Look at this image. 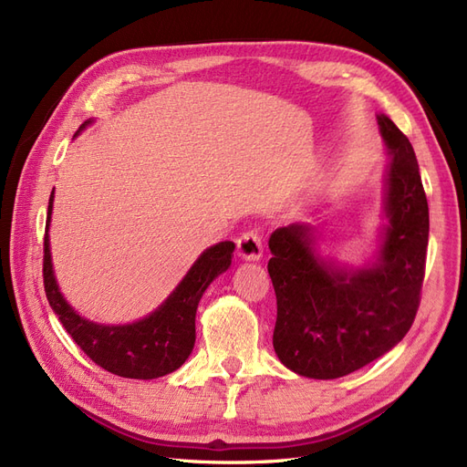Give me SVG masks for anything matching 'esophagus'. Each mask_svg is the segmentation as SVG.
<instances>
[{
    "label": "esophagus",
    "instance_id": "1",
    "mask_svg": "<svg viewBox=\"0 0 467 467\" xmlns=\"http://www.w3.org/2000/svg\"><path fill=\"white\" fill-rule=\"evenodd\" d=\"M237 253L239 257L247 261H257L263 255V235L259 230L244 232L237 237Z\"/></svg>",
    "mask_w": 467,
    "mask_h": 467
}]
</instances>
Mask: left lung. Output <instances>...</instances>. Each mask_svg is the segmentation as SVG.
<instances>
[{"label": "left lung", "mask_w": 467, "mask_h": 467, "mask_svg": "<svg viewBox=\"0 0 467 467\" xmlns=\"http://www.w3.org/2000/svg\"><path fill=\"white\" fill-rule=\"evenodd\" d=\"M391 153L386 182L388 228L372 265L357 268L323 261L306 223L278 228L268 261L276 294L273 347L292 372L335 379L355 372L398 345L415 321L429 245V204L407 136L378 117Z\"/></svg>", "instance_id": "8db88e82"}]
</instances>
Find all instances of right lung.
<instances>
[{"label": "right lung", "mask_w": 467, "mask_h": 467, "mask_svg": "<svg viewBox=\"0 0 467 467\" xmlns=\"http://www.w3.org/2000/svg\"><path fill=\"white\" fill-rule=\"evenodd\" d=\"M91 122V120H89ZM86 122V124H89ZM86 124L81 129H86ZM79 130L76 132V136ZM54 191L48 201L47 232L50 225ZM232 242H220L206 249L173 294L148 317L129 325H99L83 319L64 300L56 285L48 234H45L42 278L54 314L86 355L110 374L134 379H153L177 370L194 347V317L204 290L232 265Z\"/></svg>", "instance_id": "1"}]
</instances>
